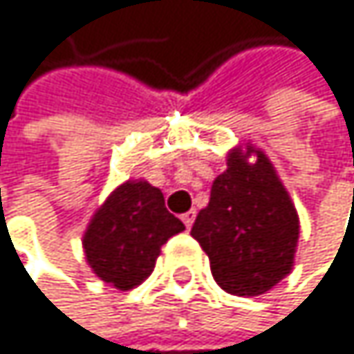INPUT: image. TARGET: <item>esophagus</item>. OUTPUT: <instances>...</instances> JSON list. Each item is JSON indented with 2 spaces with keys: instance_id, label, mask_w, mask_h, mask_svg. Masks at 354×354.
<instances>
[{
  "instance_id": "obj_1",
  "label": "esophagus",
  "mask_w": 354,
  "mask_h": 354,
  "mask_svg": "<svg viewBox=\"0 0 354 354\" xmlns=\"http://www.w3.org/2000/svg\"><path fill=\"white\" fill-rule=\"evenodd\" d=\"M195 214H197L195 210H189V212H185V214H183V223H185V227H187V229H191V225L195 223Z\"/></svg>"
}]
</instances>
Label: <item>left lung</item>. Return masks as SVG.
Returning a JSON list of instances; mask_svg holds the SVG:
<instances>
[{"label": "left lung", "instance_id": "8db88e82", "mask_svg": "<svg viewBox=\"0 0 354 354\" xmlns=\"http://www.w3.org/2000/svg\"><path fill=\"white\" fill-rule=\"evenodd\" d=\"M191 236L208 254L216 284L231 295H263L291 274L299 216L263 151L252 144L229 151Z\"/></svg>", "mask_w": 354, "mask_h": 354}]
</instances>
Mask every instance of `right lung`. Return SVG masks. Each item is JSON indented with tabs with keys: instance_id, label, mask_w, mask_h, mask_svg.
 <instances>
[{
	"instance_id": "1",
	"label": "right lung",
	"mask_w": 354,
	"mask_h": 354,
	"mask_svg": "<svg viewBox=\"0 0 354 354\" xmlns=\"http://www.w3.org/2000/svg\"><path fill=\"white\" fill-rule=\"evenodd\" d=\"M183 229L157 187L127 180L108 195L84 231L86 263L114 289L129 291L153 274L161 246Z\"/></svg>"
}]
</instances>
